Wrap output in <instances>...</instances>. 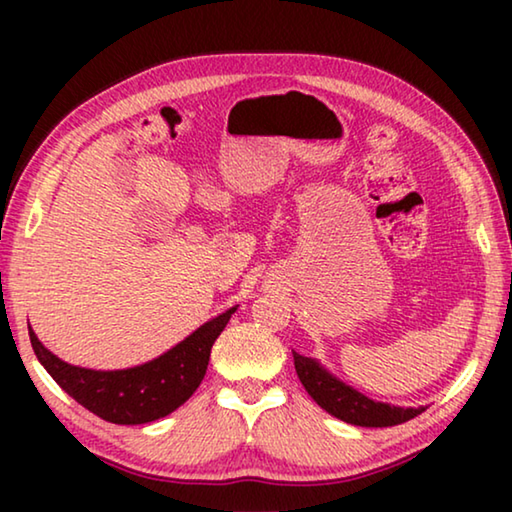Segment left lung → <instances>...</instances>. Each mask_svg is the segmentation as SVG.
Segmentation results:
<instances>
[{"instance_id":"1","label":"left lung","mask_w":512,"mask_h":512,"mask_svg":"<svg viewBox=\"0 0 512 512\" xmlns=\"http://www.w3.org/2000/svg\"><path fill=\"white\" fill-rule=\"evenodd\" d=\"M293 361H296L302 386L314 397V402L343 422L357 424V427H393V424H402L424 411L422 406L420 409H400V406L372 402L366 395L345 386L343 381L334 379L314 359L302 357L298 352H293Z\"/></svg>"}]
</instances>
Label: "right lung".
<instances>
[{
    "label": "right lung",
    "mask_w": 512,
    "mask_h": 512,
    "mask_svg": "<svg viewBox=\"0 0 512 512\" xmlns=\"http://www.w3.org/2000/svg\"><path fill=\"white\" fill-rule=\"evenodd\" d=\"M235 307L198 327L176 348L144 366L128 370H88L69 366L51 354L29 327L38 361L56 384L85 409L112 424H144L164 418L185 404L201 384L216 336L228 325Z\"/></svg>",
    "instance_id": "add662e5"
}]
</instances>
